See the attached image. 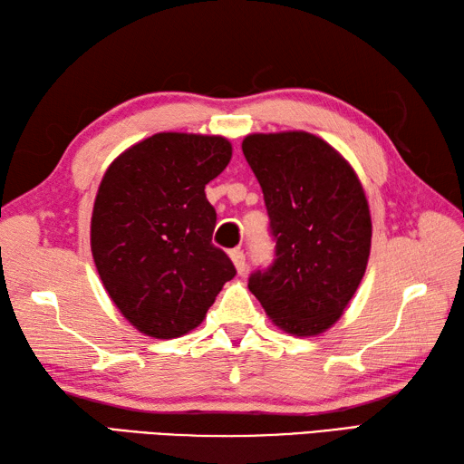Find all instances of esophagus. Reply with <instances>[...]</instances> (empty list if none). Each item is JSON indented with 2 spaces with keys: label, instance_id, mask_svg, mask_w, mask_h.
<instances>
[{
  "label": "esophagus",
  "instance_id": "obj_1",
  "mask_svg": "<svg viewBox=\"0 0 464 464\" xmlns=\"http://www.w3.org/2000/svg\"><path fill=\"white\" fill-rule=\"evenodd\" d=\"M229 255H231V261L235 265V269H237V273L243 275L245 271H247V259H245V253L241 249H233Z\"/></svg>",
  "mask_w": 464,
  "mask_h": 464
}]
</instances>
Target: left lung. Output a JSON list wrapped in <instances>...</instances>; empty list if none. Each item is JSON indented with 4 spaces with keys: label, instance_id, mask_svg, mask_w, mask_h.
Returning a JSON list of instances; mask_svg holds the SVG:
<instances>
[{
    "label": "left lung",
    "instance_id": "obj_1",
    "mask_svg": "<svg viewBox=\"0 0 464 464\" xmlns=\"http://www.w3.org/2000/svg\"><path fill=\"white\" fill-rule=\"evenodd\" d=\"M243 155L263 189L275 259L249 291L279 329L319 334L337 321L367 269L369 203L353 167L304 131L255 133Z\"/></svg>",
    "mask_w": 464,
    "mask_h": 464
}]
</instances>
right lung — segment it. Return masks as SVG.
<instances>
[{
  "label": "right lung",
  "mask_w": 464,
  "mask_h": 464,
  "mask_svg": "<svg viewBox=\"0 0 464 464\" xmlns=\"http://www.w3.org/2000/svg\"><path fill=\"white\" fill-rule=\"evenodd\" d=\"M231 161L219 135L155 133L105 171L92 215V253L105 291L135 329L175 339L205 319L235 265L211 243L205 185Z\"/></svg>",
  "instance_id": "right-lung-1"
}]
</instances>
